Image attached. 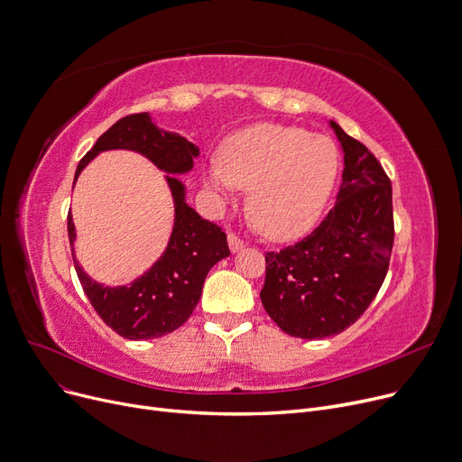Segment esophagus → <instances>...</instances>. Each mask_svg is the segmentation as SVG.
<instances>
[{
  "label": "esophagus",
  "mask_w": 462,
  "mask_h": 462,
  "mask_svg": "<svg viewBox=\"0 0 462 462\" xmlns=\"http://www.w3.org/2000/svg\"><path fill=\"white\" fill-rule=\"evenodd\" d=\"M228 245H230V251L236 253V251H239L241 247H244V239H241L236 234H228Z\"/></svg>",
  "instance_id": "34e87169"
}]
</instances>
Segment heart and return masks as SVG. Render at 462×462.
<instances>
[{
  "instance_id": "1",
  "label": "heart",
  "mask_w": 462,
  "mask_h": 462,
  "mask_svg": "<svg viewBox=\"0 0 462 462\" xmlns=\"http://www.w3.org/2000/svg\"><path fill=\"white\" fill-rule=\"evenodd\" d=\"M338 153L324 136L296 127L258 125L234 136L206 181L225 197L251 189L254 228L273 239L307 232L320 217L337 180Z\"/></svg>"
}]
</instances>
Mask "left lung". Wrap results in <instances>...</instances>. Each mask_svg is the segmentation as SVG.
<instances>
[{
    "label": "left lung",
    "mask_w": 462,
    "mask_h": 462,
    "mask_svg": "<svg viewBox=\"0 0 462 462\" xmlns=\"http://www.w3.org/2000/svg\"><path fill=\"white\" fill-rule=\"evenodd\" d=\"M345 150L343 185L322 223L294 245L265 253L260 292L288 335L324 338L350 328L376 298L393 249L392 181L359 140L331 121Z\"/></svg>",
    "instance_id": "1"
}]
</instances>
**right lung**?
Here are the masks:
<instances>
[{"instance_id": "obj_1", "label": "right lung", "mask_w": 462, "mask_h": 462, "mask_svg": "<svg viewBox=\"0 0 462 462\" xmlns=\"http://www.w3.org/2000/svg\"><path fill=\"white\" fill-rule=\"evenodd\" d=\"M105 150H133L172 174L192 168L199 148L176 133L157 129L145 112L117 119L105 131L79 162L75 180L82 168ZM176 202V221L164 254L153 268L129 286H103L91 281L75 260V270L84 292L117 335L131 341H148L183 326L199 305L206 275L213 265L230 254L226 234L221 226L206 221L183 200V185L168 176ZM69 244H75V225L67 215Z\"/></svg>"}]
</instances>
